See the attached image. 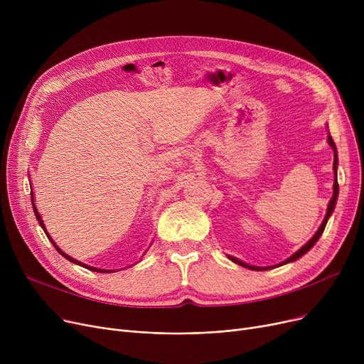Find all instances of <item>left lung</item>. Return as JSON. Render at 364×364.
<instances>
[{
    "mask_svg": "<svg viewBox=\"0 0 364 364\" xmlns=\"http://www.w3.org/2000/svg\"><path fill=\"white\" fill-rule=\"evenodd\" d=\"M328 141H329V144H331V147L333 149V153H335V156H333V171H335V181H333V195H332V199L329 200V205H328V213H326V217H324V220H323V223H321V225L318 227V230L316 232V235L305 243L301 250L298 251V252H295L291 258H288L286 261H283V262H280V264H277V265H273V267H255V265H250V264H245V262H242L240 259H237V258H235V257H228L230 258L233 262H236V264H239V265H242V267H245V269H250V270H255V272H262V270H269V269H274V267H280V265H283V264H288V262H292V261H295V259H298V258H301L305 252H309L311 247L316 245V242L318 240V237L321 236V233L324 232V227H326V223H328V220H329V217H331V214L333 213V209H335V205H336V199H338V192H339V186H338V180H336V166H338V153H336V146H335V141H333V139L331 137V134H329V137H328Z\"/></svg>",
    "mask_w": 364,
    "mask_h": 364,
    "instance_id": "obj_1",
    "label": "left lung"
}]
</instances>
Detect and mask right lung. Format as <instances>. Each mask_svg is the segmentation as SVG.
I'll list each match as a JSON object with an SVG mask.
<instances>
[{
    "label": "right lung",
    "mask_w": 364,
    "mask_h": 364,
    "mask_svg": "<svg viewBox=\"0 0 364 364\" xmlns=\"http://www.w3.org/2000/svg\"><path fill=\"white\" fill-rule=\"evenodd\" d=\"M31 200H32V206H33V213H35V217H36V220H38V223H40V225L43 227V230L46 232V235H47V237H48V240L53 243V246L55 247V251L59 252L62 257H65L66 259H69L70 262H73V264H78V265H82V267H85V269H88V270H91V272H100V273H105V272H109V270H100V269H94V267H88V265H85V264H82V262H80V261H76V259H73L72 257H69L68 254H65L59 246H57L55 243H54V240L51 239V236L47 233V228L44 227V221H43V218H41V215H40V213H38V209H36V206H35V203H33V193H31Z\"/></svg>",
    "instance_id": "add662e5"
}]
</instances>
